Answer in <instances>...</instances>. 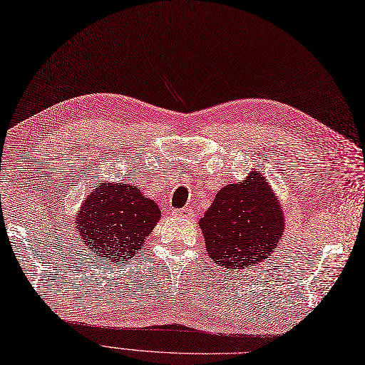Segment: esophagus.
Instances as JSON below:
<instances>
[{"mask_svg":"<svg viewBox=\"0 0 365 365\" xmlns=\"http://www.w3.org/2000/svg\"><path fill=\"white\" fill-rule=\"evenodd\" d=\"M192 209L191 207H183V209H178V210H173L174 217H180V218H191L192 217Z\"/></svg>","mask_w":365,"mask_h":365,"instance_id":"1","label":"esophagus"}]
</instances>
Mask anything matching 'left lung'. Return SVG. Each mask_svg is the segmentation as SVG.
<instances>
[{
  "instance_id": "1",
  "label": "left lung",
  "mask_w": 365,
  "mask_h": 365,
  "mask_svg": "<svg viewBox=\"0 0 365 365\" xmlns=\"http://www.w3.org/2000/svg\"><path fill=\"white\" fill-rule=\"evenodd\" d=\"M210 259L227 269L263 262L284 230V213L264 175L224 186L200 220Z\"/></svg>"
}]
</instances>
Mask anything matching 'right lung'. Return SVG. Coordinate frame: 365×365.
<instances>
[{"label":"right lung","mask_w":365,"mask_h":365,"mask_svg":"<svg viewBox=\"0 0 365 365\" xmlns=\"http://www.w3.org/2000/svg\"><path fill=\"white\" fill-rule=\"evenodd\" d=\"M160 218L153 200L129 183H99L81 206L76 233L106 262H129Z\"/></svg>","instance_id":"add662e5"}]
</instances>
